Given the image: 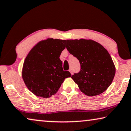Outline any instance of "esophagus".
<instances>
[{
    "label": "esophagus",
    "instance_id": "34e87169",
    "mask_svg": "<svg viewBox=\"0 0 131 131\" xmlns=\"http://www.w3.org/2000/svg\"><path fill=\"white\" fill-rule=\"evenodd\" d=\"M69 71H70V73L71 74H73V70H72V69H69Z\"/></svg>",
    "mask_w": 131,
    "mask_h": 131
}]
</instances>
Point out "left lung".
Segmentation results:
<instances>
[{"label":"left lung","mask_w":131,"mask_h":131,"mask_svg":"<svg viewBox=\"0 0 131 131\" xmlns=\"http://www.w3.org/2000/svg\"><path fill=\"white\" fill-rule=\"evenodd\" d=\"M66 48L79 61L80 70L71 76L88 96L101 94L112 83L116 69L108 51L92 40H67Z\"/></svg>","instance_id":"1"}]
</instances>
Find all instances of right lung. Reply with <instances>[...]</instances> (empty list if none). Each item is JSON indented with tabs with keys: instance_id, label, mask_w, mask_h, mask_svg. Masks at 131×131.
Wrapping results in <instances>:
<instances>
[{
	"instance_id": "1",
	"label": "right lung",
	"mask_w": 131,
	"mask_h": 131,
	"mask_svg": "<svg viewBox=\"0 0 131 131\" xmlns=\"http://www.w3.org/2000/svg\"><path fill=\"white\" fill-rule=\"evenodd\" d=\"M66 40L48 39L32 48L23 64L22 76L28 89L36 96L49 98L57 93L61 83L71 76L64 71L60 59Z\"/></svg>"
}]
</instances>
